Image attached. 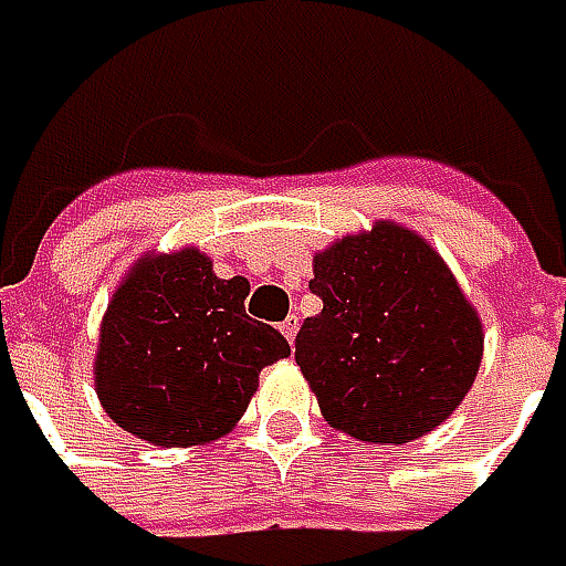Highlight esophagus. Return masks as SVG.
Returning <instances> with one entry per match:
<instances>
[{
  "label": "esophagus",
  "mask_w": 566,
  "mask_h": 566,
  "mask_svg": "<svg viewBox=\"0 0 566 566\" xmlns=\"http://www.w3.org/2000/svg\"><path fill=\"white\" fill-rule=\"evenodd\" d=\"M280 331H283V337L290 340V344H296V334H298V318L296 315H290L283 325H280Z\"/></svg>",
  "instance_id": "1"
}]
</instances>
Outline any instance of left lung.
<instances>
[{
  "instance_id": "left-lung-1",
  "label": "left lung",
  "mask_w": 566,
  "mask_h": 566,
  "mask_svg": "<svg viewBox=\"0 0 566 566\" xmlns=\"http://www.w3.org/2000/svg\"><path fill=\"white\" fill-rule=\"evenodd\" d=\"M308 290L322 312L296 363L331 427L363 442H410L462 405L484 354L481 318L437 251L405 226L334 241Z\"/></svg>"
}]
</instances>
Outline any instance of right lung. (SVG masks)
<instances>
[{
  "instance_id": "right-lung-1",
  "label": "right lung",
  "mask_w": 566,
  "mask_h": 566,
  "mask_svg": "<svg viewBox=\"0 0 566 566\" xmlns=\"http://www.w3.org/2000/svg\"><path fill=\"white\" fill-rule=\"evenodd\" d=\"M244 276L219 280L197 248L146 254L101 318L95 388L107 417L156 446L229 433L261 369L290 356L276 327L248 318Z\"/></svg>"
}]
</instances>
